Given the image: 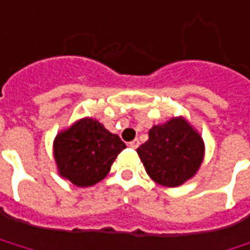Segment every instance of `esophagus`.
<instances>
[{"label":"esophagus","mask_w":250,"mask_h":250,"mask_svg":"<svg viewBox=\"0 0 250 250\" xmlns=\"http://www.w3.org/2000/svg\"><path fill=\"white\" fill-rule=\"evenodd\" d=\"M128 146H130L131 149H137V148L140 146V141H138V140H134V141H131L128 144Z\"/></svg>","instance_id":"1"}]
</instances>
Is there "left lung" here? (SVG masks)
<instances>
[{
    "label": "left lung",
    "instance_id": "1",
    "mask_svg": "<svg viewBox=\"0 0 250 250\" xmlns=\"http://www.w3.org/2000/svg\"><path fill=\"white\" fill-rule=\"evenodd\" d=\"M203 141L184 119H171L149 130V140L137 149L152 180L178 187L194 176L203 160Z\"/></svg>",
    "mask_w": 250,
    "mask_h": 250
}]
</instances>
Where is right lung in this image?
Wrapping results in <instances>:
<instances>
[{"mask_svg": "<svg viewBox=\"0 0 250 250\" xmlns=\"http://www.w3.org/2000/svg\"><path fill=\"white\" fill-rule=\"evenodd\" d=\"M125 144L97 120L83 119L58 134L54 156L59 174L77 187H90L105 178Z\"/></svg>", "mask_w": 250, "mask_h": 250, "instance_id": "obj_1", "label": "right lung"}]
</instances>
